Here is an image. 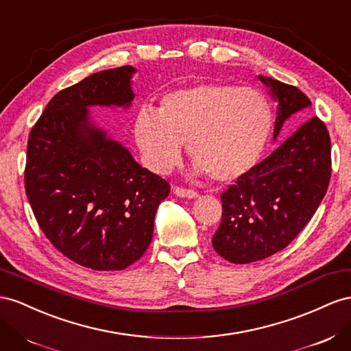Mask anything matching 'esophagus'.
<instances>
[{
	"label": "esophagus",
	"mask_w": 351,
	"mask_h": 351,
	"mask_svg": "<svg viewBox=\"0 0 351 351\" xmlns=\"http://www.w3.org/2000/svg\"><path fill=\"white\" fill-rule=\"evenodd\" d=\"M174 195L178 197H187V199H195L199 196L197 192L189 191V189H183V187H174Z\"/></svg>",
	"instance_id": "1"
}]
</instances>
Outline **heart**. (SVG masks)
Wrapping results in <instances>:
<instances>
[{"instance_id": "obj_1", "label": "heart", "mask_w": 351, "mask_h": 351, "mask_svg": "<svg viewBox=\"0 0 351 351\" xmlns=\"http://www.w3.org/2000/svg\"><path fill=\"white\" fill-rule=\"evenodd\" d=\"M271 112L261 93L230 84H196L167 94L160 108H140L134 137L145 165L167 174L183 145L195 173L230 183L258 164L267 145Z\"/></svg>"}]
</instances>
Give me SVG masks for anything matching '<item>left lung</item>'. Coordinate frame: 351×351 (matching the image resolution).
I'll use <instances>...</instances> for the list:
<instances>
[{"mask_svg": "<svg viewBox=\"0 0 351 351\" xmlns=\"http://www.w3.org/2000/svg\"><path fill=\"white\" fill-rule=\"evenodd\" d=\"M278 103L273 140L285 122L311 106L293 85L258 75ZM330 178V138L324 122L310 118L251 171L221 193L223 215L213 246L224 260L248 264L288 246L324 199Z\"/></svg>", "mask_w": 351, "mask_h": 351, "instance_id": "1", "label": "left lung"}]
</instances>
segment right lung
Masks as SVG:
<instances>
[{
	"instance_id": "1",
	"label": "right lung",
	"mask_w": 351,
	"mask_h": 351,
	"mask_svg": "<svg viewBox=\"0 0 351 351\" xmlns=\"http://www.w3.org/2000/svg\"><path fill=\"white\" fill-rule=\"evenodd\" d=\"M121 66L59 91L27 140L25 189L49 241L93 270H122L152 241L164 178L91 119L90 108H131L132 75Z\"/></svg>"
}]
</instances>
